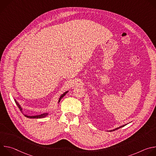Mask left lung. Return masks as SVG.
Wrapping results in <instances>:
<instances>
[{
  "label": "left lung",
  "instance_id": "left-lung-1",
  "mask_svg": "<svg viewBox=\"0 0 156 156\" xmlns=\"http://www.w3.org/2000/svg\"><path fill=\"white\" fill-rule=\"evenodd\" d=\"M125 125H122V126H120V127H118V128H115V129H113V130H110L109 131H114V130H116V129H118L119 128H122V127H123V126H124Z\"/></svg>",
  "mask_w": 156,
  "mask_h": 156
}]
</instances>
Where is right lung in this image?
Instances as JSON below:
<instances>
[{
	"mask_svg": "<svg viewBox=\"0 0 156 156\" xmlns=\"http://www.w3.org/2000/svg\"><path fill=\"white\" fill-rule=\"evenodd\" d=\"M68 93V91L65 92L63 94H62L61 95V96L60 97V98H59V99H58V103H59V102L60 101V100L63 98V96H65V94H66V93ZM15 102H16L17 106H18V108H20V110L21 111H22V108L21 107V106L20 105V104L18 103V102H17L15 99ZM48 115V113H44V114H41V115H34V116H28V115H25V116L26 117L30 118V119H41V118H44V117H46Z\"/></svg>",
	"mask_w": 156,
	"mask_h": 156,
	"instance_id": "add662e5",
	"label": "right lung"
}]
</instances>
